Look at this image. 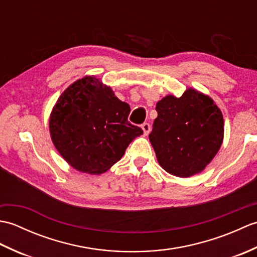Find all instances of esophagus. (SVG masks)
I'll list each match as a JSON object with an SVG mask.
<instances>
[{"instance_id":"1","label":"esophagus","mask_w":257,"mask_h":257,"mask_svg":"<svg viewBox=\"0 0 257 257\" xmlns=\"http://www.w3.org/2000/svg\"><path fill=\"white\" fill-rule=\"evenodd\" d=\"M141 128H143V130H144V134L147 136L148 135L149 133H150V130H151V127H150V124L148 123V122H145V123H143V125H141Z\"/></svg>"}]
</instances>
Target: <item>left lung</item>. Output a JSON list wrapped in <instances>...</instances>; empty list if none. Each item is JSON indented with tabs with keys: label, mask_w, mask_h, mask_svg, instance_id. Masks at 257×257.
<instances>
[{
	"label": "left lung",
	"mask_w": 257,
	"mask_h": 257,
	"mask_svg": "<svg viewBox=\"0 0 257 257\" xmlns=\"http://www.w3.org/2000/svg\"><path fill=\"white\" fill-rule=\"evenodd\" d=\"M156 110L149 140L161 168L180 178L203 171L224 137V120L216 103L203 92L188 88L181 97H163Z\"/></svg>",
	"instance_id": "1"
}]
</instances>
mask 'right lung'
Returning <instances> with one entry per match:
<instances>
[{"label":"right lung","mask_w":257,"mask_h":257,"mask_svg":"<svg viewBox=\"0 0 257 257\" xmlns=\"http://www.w3.org/2000/svg\"><path fill=\"white\" fill-rule=\"evenodd\" d=\"M130 107L95 76L76 80L59 96L50 134L64 160L76 170L101 174L121 159L143 129L128 121Z\"/></svg>","instance_id":"obj_1"}]
</instances>
